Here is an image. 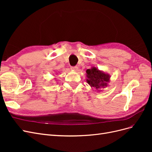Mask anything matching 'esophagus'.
<instances>
[{
    "mask_svg": "<svg viewBox=\"0 0 152 152\" xmlns=\"http://www.w3.org/2000/svg\"><path fill=\"white\" fill-rule=\"evenodd\" d=\"M70 68H71L72 70L75 71V72H77L78 69H79V68H78L77 66H72Z\"/></svg>",
    "mask_w": 152,
    "mask_h": 152,
    "instance_id": "obj_1",
    "label": "esophagus"
}]
</instances>
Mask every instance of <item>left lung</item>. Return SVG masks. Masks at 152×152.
<instances>
[{"label": "left lung", "instance_id": "8db88e82", "mask_svg": "<svg viewBox=\"0 0 152 152\" xmlns=\"http://www.w3.org/2000/svg\"><path fill=\"white\" fill-rule=\"evenodd\" d=\"M86 81L91 87H94L97 92H101L108 86L110 75L108 73L99 70L95 66H92L86 70Z\"/></svg>", "mask_w": 152, "mask_h": 152}]
</instances>
